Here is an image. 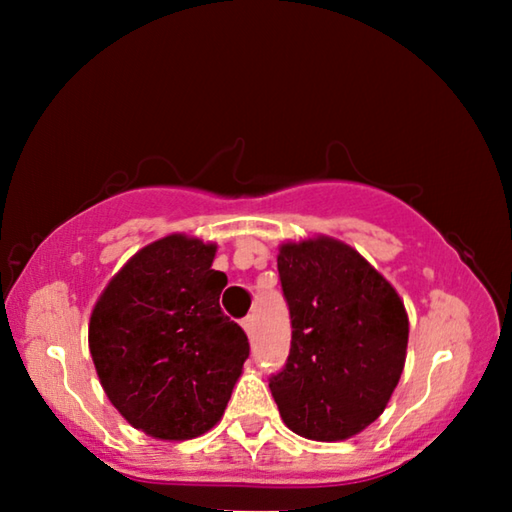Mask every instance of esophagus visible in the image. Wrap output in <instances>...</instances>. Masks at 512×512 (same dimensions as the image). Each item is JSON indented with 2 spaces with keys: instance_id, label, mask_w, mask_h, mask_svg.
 <instances>
[{
  "instance_id": "34e87169",
  "label": "esophagus",
  "mask_w": 512,
  "mask_h": 512,
  "mask_svg": "<svg viewBox=\"0 0 512 512\" xmlns=\"http://www.w3.org/2000/svg\"><path fill=\"white\" fill-rule=\"evenodd\" d=\"M241 327H244V332L248 336H253L255 334V318L253 316H246L244 320H241Z\"/></svg>"
}]
</instances>
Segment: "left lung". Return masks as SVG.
Segmentation results:
<instances>
[{
    "label": "left lung",
    "mask_w": 512,
    "mask_h": 512,
    "mask_svg": "<svg viewBox=\"0 0 512 512\" xmlns=\"http://www.w3.org/2000/svg\"><path fill=\"white\" fill-rule=\"evenodd\" d=\"M277 271L291 314V352L271 393L287 427L334 443L384 413L402 377L409 314L393 284L334 237L282 241Z\"/></svg>",
    "instance_id": "left-lung-1"
}]
</instances>
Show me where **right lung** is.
Here are the masks:
<instances>
[{
    "instance_id": "1",
    "label": "right lung",
    "mask_w": 512,
    "mask_h": 512,
    "mask_svg": "<svg viewBox=\"0 0 512 512\" xmlns=\"http://www.w3.org/2000/svg\"><path fill=\"white\" fill-rule=\"evenodd\" d=\"M216 244L173 232L137 250L92 309L88 343L99 381L131 427L192 440L223 418L248 339L219 307L228 277Z\"/></svg>"
}]
</instances>
